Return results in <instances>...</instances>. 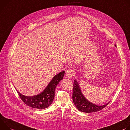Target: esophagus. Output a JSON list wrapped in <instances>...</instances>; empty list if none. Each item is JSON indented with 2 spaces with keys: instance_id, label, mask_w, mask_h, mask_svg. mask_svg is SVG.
I'll return each instance as SVG.
<instances>
[{
  "instance_id": "esophagus-1",
  "label": "esophagus",
  "mask_w": 130,
  "mask_h": 130,
  "mask_svg": "<svg viewBox=\"0 0 130 130\" xmlns=\"http://www.w3.org/2000/svg\"><path fill=\"white\" fill-rule=\"evenodd\" d=\"M66 73H67V77H69V78L72 77V76H74V75H75V71H74V70H72V69L67 70Z\"/></svg>"
}]
</instances>
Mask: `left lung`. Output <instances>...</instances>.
<instances>
[{
    "label": "left lung",
    "instance_id": "obj_1",
    "mask_svg": "<svg viewBox=\"0 0 130 130\" xmlns=\"http://www.w3.org/2000/svg\"><path fill=\"white\" fill-rule=\"evenodd\" d=\"M115 45L116 47V45ZM72 99L73 103L77 109L82 112L86 113L96 112L101 110L106 107L109 103L108 102L104 105L99 106L88 101V100L86 99L83 94L80 86L76 79L74 80L73 83Z\"/></svg>",
    "mask_w": 130,
    "mask_h": 130
}]
</instances>
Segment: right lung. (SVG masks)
<instances>
[{"label":"right lung","mask_w":130,"mask_h":130,"mask_svg":"<svg viewBox=\"0 0 130 130\" xmlns=\"http://www.w3.org/2000/svg\"><path fill=\"white\" fill-rule=\"evenodd\" d=\"M64 71L56 75L48 84L45 89L41 93L32 96H25L17 92L23 101L28 106L34 108L43 109L47 108L53 102L55 90L58 84L63 79Z\"/></svg>","instance_id":"1"}]
</instances>
